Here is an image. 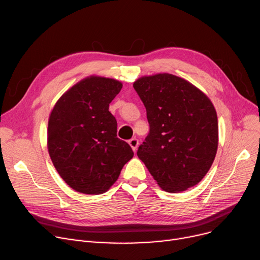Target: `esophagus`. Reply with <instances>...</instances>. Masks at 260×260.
I'll return each instance as SVG.
<instances>
[{"label":"esophagus","instance_id":"34e87169","mask_svg":"<svg viewBox=\"0 0 260 260\" xmlns=\"http://www.w3.org/2000/svg\"><path fill=\"white\" fill-rule=\"evenodd\" d=\"M128 144L131 145V147H132L133 151H134V152H136V151H137V148H138L139 141H138V139L133 138V139H131V140L128 141Z\"/></svg>","mask_w":260,"mask_h":260}]
</instances>
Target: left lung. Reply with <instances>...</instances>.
Returning a JSON list of instances; mask_svg holds the SVG:
<instances>
[{
  "label": "left lung",
  "instance_id": "1",
  "mask_svg": "<svg viewBox=\"0 0 260 260\" xmlns=\"http://www.w3.org/2000/svg\"><path fill=\"white\" fill-rule=\"evenodd\" d=\"M145 108L149 134L137 156L166 192L180 193L199 183L218 147V119L208 95L172 74L134 82Z\"/></svg>",
  "mask_w": 260,
  "mask_h": 260
}]
</instances>
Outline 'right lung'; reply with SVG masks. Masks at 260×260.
<instances>
[{
  "label": "right lung",
  "instance_id": "1",
  "mask_svg": "<svg viewBox=\"0 0 260 260\" xmlns=\"http://www.w3.org/2000/svg\"><path fill=\"white\" fill-rule=\"evenodd\" d=\"M122 86L113 78L89 76L68 88L51 109L48 154L76 192H107L134 156L131 146L117 138V121L108 111Z\"/></svg>",
  "mask_w": 260,
  "mask_h": 260
}]
</instances>
